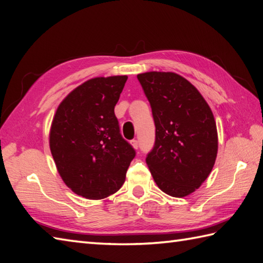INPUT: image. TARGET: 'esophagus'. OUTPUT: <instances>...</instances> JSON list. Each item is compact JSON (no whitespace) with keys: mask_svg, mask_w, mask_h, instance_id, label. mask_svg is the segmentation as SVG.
Here are the masks:
<instances>
[{"mask_svg":"<svg viewBox=\"0 0 263 263\" xmlns=\"http://www.w3.org/2000/svg\"><path fill=\"white\" fill-rule=\"evenodd\" d=\"M131 144H132V147L135 148V149H138V147H139V141L138 140H136V139H133V140L131 141Z\"/></svg>","mask_w":263,"mask_h":263,"instance_id":"34e87169","label":"esophagus"}]
</instances>
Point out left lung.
Masks as SVG:
<instances>
[{
    "instance_id": "8db88e82",
    "label": "left lung",
    "mask_w": 263,
    "mask_h": 263,
    "mask_svg": "<svg viewBox=\"0 0 263 263\" xmlns=\"http://www.w3.org/2000/svg\"><path fill=\"white\" fill-rule=\"evenodd\" d=\"M138 80L152 106L155 144L146 163L161 191L183 198L199 189L215 165L214 114L191 82L173 72H146Z\"/></svg>"
}]
</instances>
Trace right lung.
Segmentation results:
<instances>
[{"label": "right lung", "instance_id": "1", "mask_svg": "<svg viewBox=\"0 0 263 263\" xmlns=\"http://www.w3.org/2000/svg\"><path fill=\"white\" fill-rule=\"evenodd\" d=\"M126 76L83 82L59 105L49 132V148L64 183L91 200L119 191L136 150L123 139L114 107Z\"/></svg>", "mask_w": 263, "mask_h": 263}]
</instances>
